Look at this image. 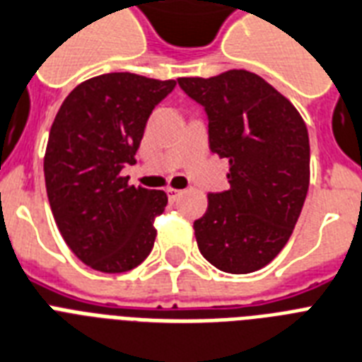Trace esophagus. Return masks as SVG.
I'll return each instance as SVG.
<instances>
[{"label":"esophagus","instance_id":"esophagus-1","mask_svg":"<svg viewBox=\"0 0 362 362\" xmlns=\"http://www.w3.org/2000/svg\"><path fill=\"white\" fill-rule=\"evenodd\" d=\"M182 193H184L182 189H173V187H169V189H167V195H169V199H171V201H176V199H178Z\"/></svg>","mask_w":362,"mask_h":362}]
</instances>
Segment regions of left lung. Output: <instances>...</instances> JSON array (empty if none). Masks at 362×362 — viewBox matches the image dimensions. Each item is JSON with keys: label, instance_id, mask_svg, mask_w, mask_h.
Masks as SVG:
<instances>
[{"label": "left lung", "instance_id": "1", "mask_svg": "<svg viewBox=\"0 0 362 362\" xmlns=\"http://www.w3.org/2000/svg\"><path fill=\"white\" fill-rule=\"evenodd\" d=\"M178 85L206 113L211 152L230 163V187L210 193L206 214L193 223L199 251L221 272H257L286 245L307 199V126L247 70L180 78Z\"/></svg>", "mask_w": 362, "mask_h": 362}]
</instances>
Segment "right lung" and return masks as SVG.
<instances>
[{
    "instance_id": "obj_1",
    "label": "right lung",
    "mask_w": 362,
    "mask_h": 362,
    "mask_svg": "<svg viewBox=\"0 0 362 362\" xmlns=\"http://www.w3.org/2000/svg\"><path fill=\"white\" fill-rule=\"evenodd\" d=\"M175 79L111 72L79 83L57 111L44 156V180L59 232L76 257L96 272L122 273L154 247V217L165 191L130 186L152 110Z\"/></svg>"
}]
</instances>
